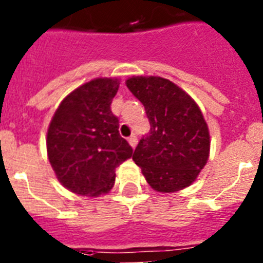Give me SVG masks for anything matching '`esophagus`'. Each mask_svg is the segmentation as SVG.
I'll return each mask as SVG.
<instances>
[{
  "mask_svg": "<svg viewBox=\"0 0 263 263\" xmlns=\"http://www.w3.org/2000/svg\"><path fill=\"white\" fill-rule=\"evenodd\" d=\"M129 143H130V146H132V147L136 148L137 143H138V139H137L136 134H133V136L130 137V138H129Z\"/></svg>",
  "mask_w": 263,
  "mask_h": 263,
  "instance_id": "obj_1",
  "label": "esophagus"
}]
</instances>
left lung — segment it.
Instances as JSON below:
<instances>
[{"mask_svg": "<svg viewBox=\"0 0 263 263\" xmlns=\"http://www.w3.org/2000/svg\"><path fill=\"white\" fill-rule=\"evenodd\" d=\"M126 87L143 104L150 133L133 160L157 192L180 191L196 180L210 158V130L187 92L159 76H133Z\"/></svg>", "mask_w": 263, "mask_h": 263, "instance_id": "left-lung-1", "label": "left lung"}]
</instances>
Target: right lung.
Returning a JSON list of instances; mask_svg holds the SVG:
<instances>
[{
	"mask_svg": "<svg viewBox=\"0 0 263 263\" xmlns=\"http://www.w3.org/2000/svg\"><path fill=\"white\" fill-rule=\"evenodd\" d=\"M120 80L97 78L67 95L47 130V157L62 185L97 197L115 185L116 168L133 155L110 110Z\"/></svg>",
	"mask_w": 263,
	"mask_h": 263,
	"instance_id": "obj_1",
	"label": "right lung"
}]
</instances>
